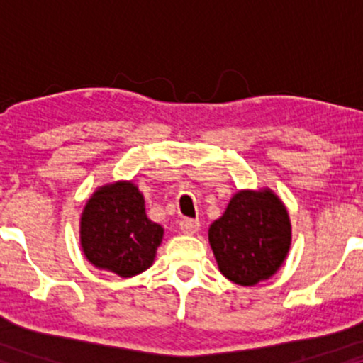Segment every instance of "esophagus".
I'll return each mask as SVG.
<instances>
[{"label":"esophagus","instance_id":"34e87169","mask_svg":"<svg viewBox=\"0 0 363 363\" xmlns=\"http://www.w3.org/2000/svg\"><path fill=\"white\" fill-rule=\"evenodd\" d=\"M179 228L182 230V234L193 235L199 230V222H198V220H193V218H182L181 223H179Z\"/></svg>","mask_w":363,"mask_h":363}]
</instances>
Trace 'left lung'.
I'll return each mask as SVG.
<instances>
[{
    "label": "left lung",
    "mask_w": 363,
    "mask_h": 363,
    "mask_svg": "<svg viewBox=\"0 0 363 363\" xmlns=\"http://www.w3.org/2000/svg\"><path fill=\"white\" fill-rule=\"evenodd\" d=\"M208 239L225 278L242 286L268 280L289 254L286 208L272 189L239 191L210 225Z\"/></svg>",
    "instance_id": "left-lung-1"
}]
</instances>
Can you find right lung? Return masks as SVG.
Returning a JSON list of instances; mask_svg holds the SVG:
<instances>
[{
    "label": "right lung",
    "instance_id": "right-lung-1",
    "mask_svg": "<svg viewBox=\"0 0 363 363\" xmlns=\"http://www.w3.org/2000/svg\"><path fill=\"white\" fill-rule=\"evenodd\" d=\"M164 228L145 211V199L133 182L119 181L99 187L83 208L80 242L95 268L123 278L152 266Z\"/></svg>",
    "mask_w": 363,
    "mask_h": 363
}]
</instances>
